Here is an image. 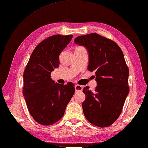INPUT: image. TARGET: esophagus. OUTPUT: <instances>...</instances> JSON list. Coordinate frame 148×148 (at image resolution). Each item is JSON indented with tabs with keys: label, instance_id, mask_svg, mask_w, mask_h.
<instances>
[{
	"label": "esophagus",
	"instance_id": "esophagus-1",
	"mask_svg": "<svg viewBox=\"0 0 148 148\" xmlns=\"http://www.w3.org/2000/svg\"><path fill=\"white\" fill-rule=\"evenodd\" d=\"M83 86L79 85V84H76L75 85V90H76V92H81L83 90Z\"/></svg>",
	"mask_w": 148,
	"mask_h": 148
}]
</instances>
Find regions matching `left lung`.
<instances>
[{
    "label": "left lung",
    "instance_id": "obj_1",
    "mask_svg": "<svg viewBox=\"0 0 148 148\" xmlns=\"http://www.w3.org/2000/svg\"><path fill=\"white\" fill-rule=\"evenodd\" d=\"M74 42L87 49L88 69L95 72L97 82L94 91L88 86L83 89L84 116L97 127H109L119 118L129 93V70L123 53L115 42L96 33L78 36Z\"/></svg>",
    "mask_w": 148,
    "mask_h": 148
}]
</instances>
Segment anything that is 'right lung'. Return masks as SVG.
I'll use <instances>...</instances> for the list:
<instances>
[{
    "label": "right lung",
    "instance_id": "1",
    "mask_svg": "<svg viewBox=\"0 0 148 148\" xmlns=\"http://www.w3.org/2000/svg\"><path fill=\"white\" fill-rule=\"evenodd\" d=\"M72 35H54L43 40L34 49L23 73V95L34 120L51 125L60 119L75 92L71 82L55 83L51 72L58 67L59 56Z\"/></svg>",
    "mask_w": 148,
    "mask_h": 148
}]
</instances>
